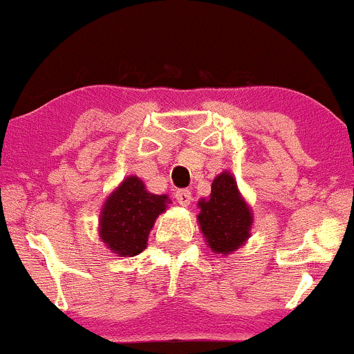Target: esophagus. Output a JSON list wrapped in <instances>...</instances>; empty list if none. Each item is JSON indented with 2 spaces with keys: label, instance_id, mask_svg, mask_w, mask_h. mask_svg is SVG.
I'll use <instances>...</instances> for the list:
<instances>
[{
  "label": "esophagus",
  "instance_id": "34e87169",
  "mask_svg": "<svg viewBox=\"0 0 354 354\" xmlns=\"http://www.w3.org/2000/svg\"><path fill=\"white\" fill-rule=\"evenodd\" d=\"M176 201L178 203V205H182V206L191 205L192 192L189 191V189H178V191L176 192Z\"/></svg>",
  "mask_w": 354,
  "mask_h": 354
}]
</instances>
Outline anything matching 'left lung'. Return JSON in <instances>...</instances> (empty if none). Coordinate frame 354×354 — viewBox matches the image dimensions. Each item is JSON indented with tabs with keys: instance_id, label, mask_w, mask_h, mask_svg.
I'll list each match as a JSON object with an SVG mask.
<instances>
[{
	"instance_id": "8db88e82",
	"label": "left lung",
	"mask_w": 354,
	"mask_h": 354,
	"mask_svg": "<svg viewBox=\"0 0 354 354\" xmlns=\"http://www.w3.org/2000/svg\"><path fill=\"white\" fill-rule=\"evenodd\" d=\"M199 208V225L215 253L229 254L250 237L251 212L230 174L223 172L213 180L209 199H201Z\"/></svg>"
}]
</instances>
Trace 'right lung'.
Returning <instances> with one entry per match:
<instances>
[{"mask_svg":"<svg viewBox=\"0 0 354 354\" xmlns=\"http://www.w3.org/2000/svg\"><path fill=\"white\" fill-rule=\"evenodd\" d=\"M167 203V196L146 191L141 178H125L103 206L101 239L118 257H136L146 248L149 230Z\"/></svg>","mask_w":354,"mask_h":354,"instance_id":"add662e5","label":"right lung"}]
</instances>
